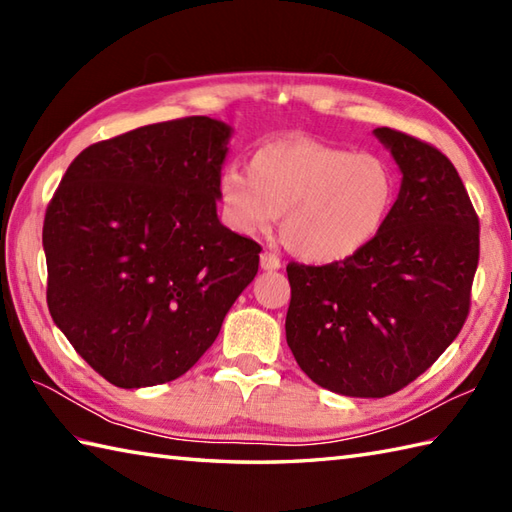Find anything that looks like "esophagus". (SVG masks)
Here are the masks:
<instances>
[{
  "mask_svg": "<svg viewBox=\"0 0 512 512\" xmlns=\"http://www.w3.org/2000/svg\"><path fill=\"white\" fill-rule=\"evenodd\" d=\"M259 264H262L264 270H277V268H281L279 257L275 253H270V250H264L262 257H259Z\"/></svg>",
  "mask_w": 512,
  "mask_h": 512,
  "instance_id": "obj_1",
  "label": "esophagus"
}]
</instances>
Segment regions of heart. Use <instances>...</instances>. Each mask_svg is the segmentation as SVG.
<instances>
[{
	"instance_id": "obj_1",
	"label": "heart",
	"mask_w": 512,
	"mask_h": 512,
	"mask_svg": "<svg viewBox=\"0 0 512 512\" xmlns=\"http://www.w3.org/2000/svg\"><path fill=\"white\" fill-rule=\"evenodd\" d=\"M396 195V173L385 158L308 138L259 145L248 169L228 167L217 180L222 215L233 231L266 233L284 215L288 248L317 264L343 262L372 244Z\"/></svg>"
}]
</instances>
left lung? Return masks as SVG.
<instances>
[{
    "mask_svg": "<svg viewBox=\"0 0 512 512\" xmlns=\"http://www.w3.org/2000/svg\"><path fill=\"white\" fill-rule=\"evenodd\" d=\"M402 171L383 231L325 266L288 264L286 341L314 383L383 398L413 383L460 334L480 262V220L453 162L424 140L374 129Z\"/></svg>",
    "mask_w": 512,
    "mask_h": 512,
    "instance_id": "left-lung-1",
    "label": "left lung"
}]
</instances>
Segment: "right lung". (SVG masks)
Masks as SVG:
<instances>
[{"instance_id": "1", "label": "right lung", "mask_w": 512, "mask_h": 512, "mask_svg": "<svg viewBox=\"0 0 512 512\" xmlns=\"http://www.w3.org/2000/svg\"><path fill=\"white\" fill-rule=\"evenodd\" d=\"M228 138L209 116L138 127L83 149L52 195L48 310L116 387L189 372L257 275L262 246L217 220Z\"/></svg>"}]
</instances>
